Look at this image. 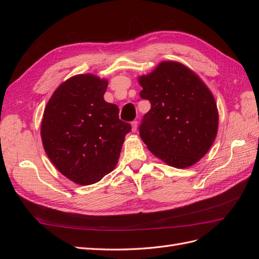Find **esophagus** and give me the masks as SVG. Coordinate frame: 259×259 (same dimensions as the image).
Here are the masks:
<instances>
[{
	"mask_svg": "<svg viewBox=\"0 0 259 259\" xmlns=\"http://www.w3.org/2000/svg\"><path fill=\"white\" fill-rule=\"evenodd\" d=\"M137 127H138V122L137 121H133L132 122V131L135 133L137 131Z\"/></svg>",
	"mask_w": 259,
	"mask_h": 259,
	"instance_id": "esophagus-1",
	"label": "esophagus"
}]
</instances>
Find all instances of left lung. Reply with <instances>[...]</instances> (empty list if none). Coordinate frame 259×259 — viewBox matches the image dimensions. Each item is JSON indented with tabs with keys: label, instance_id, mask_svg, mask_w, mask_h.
I'll return each instance as SVG.
<instances>
[{
	"label": "left lung",
	"instance_id": "obj_1",
	"mask_svg": "<svg viewBox=\"0 0 259 259\" xmlns=\"http://www.w3.org/2000/svg\"><path fill=\"white\" fill-rule=\"evenodd\" d=\"M140 97L150 101L139 135L156 158L186 168L203 158L218 131L213 94L192 70L177 61H162L138 77Z\"/></svg>",
	"mask_w": 259,
	"mask_h": 259
}]
</instances>
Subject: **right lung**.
Masks as SVG:
<instances>
[{"label": "right lung", "instance_id": "1", "mask_svg": "<svg viewBox=\"0 0 259 259\" xmlns=\"http://www.w3.org/2000/svg\"><path fill=\"white\" fill-rule=\"evenodd\" d=\"M108 81L88 73L61 83L45 107L41 123L44 150L60 173L82 186L95 184L119 160L130 123L104 99Z\"/></svg>", "mask_w": 259, "mask_h": 259}]
</instances>
